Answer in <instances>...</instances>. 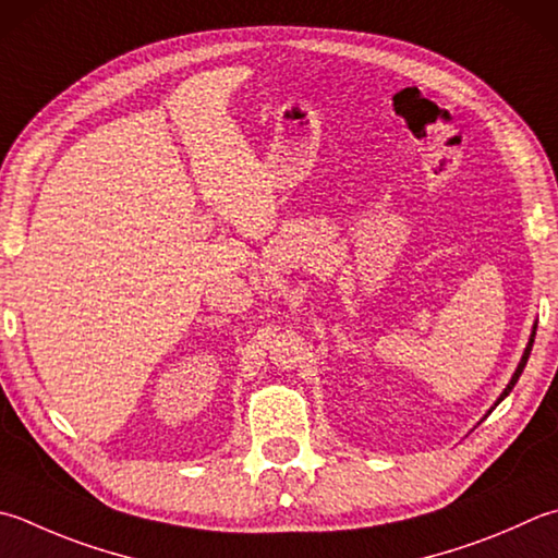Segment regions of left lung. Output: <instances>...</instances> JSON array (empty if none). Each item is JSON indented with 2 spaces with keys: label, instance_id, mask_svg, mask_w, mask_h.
<instances>
[{
  "label": "left lung",
  "instance_id": "8db88e82",
  "mask_svg": "<svg viewBox=\"0 0 558 558\" xmlns=\"http://www.w3.org/2000/svg\"><path fill=\"white\" fill-rule=\"evenodd\" d=\"M534 335H537V325H532V335H530V342H527V347H524V352H522V360H520V364H518V369H514V374H512V378H510V381H508V386L506 388H502V393L498 396V401L496 403H493V408H496L500 401H502V398H508V393L512 391V386L514 384H518V378H520V374H522V369H524V366H527V360H530V352H532V344H534ZM490 408V410H493ZM490 410H488V413H490Z\"/></svg>",
  "mask_w": 558,
  "mask_h": 558
}]
</instances>
